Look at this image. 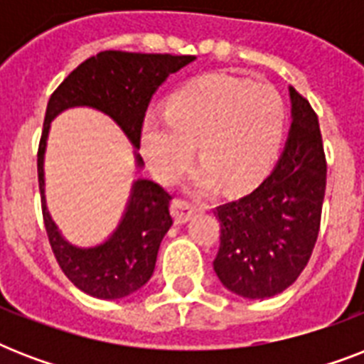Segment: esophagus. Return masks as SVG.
<instances>
[{"instance_id":"1","label":"esophagus","mask_w":364,"mask_h":364,"mask_svg":"<svg viewBox=\"0 0 364 364\" xmlns=\"http://www.w3.org/2000/svg\"><path fill=\"white\" fill-rule=\"evenodd\" d=\"M198 211V205L191 204L187 200H173L171 202V215L176 225H185Z\"/></svg>"}]
</instances>
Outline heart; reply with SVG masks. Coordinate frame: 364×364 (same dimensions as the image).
Masks as SVG:
<instances>
[{"label": "heart", "mask_w": 364, "mask_h": 364, "mask_svg": "<svg viewBox=\"0 0 364 364\" xmlns=\"http://www.w3.org/2000/svg\"><path fill=\"white\" fill-rule=\"evenodd\" d=\"M164 115L141 126V151L154 176L176 183L193 162L194 193L221 183L232 193L257 187L276 160L285 126V104L270 85L225 73L198 77L168 100Z\"/></svg>", "instance_id": "b5f03b06"}]
</instances>
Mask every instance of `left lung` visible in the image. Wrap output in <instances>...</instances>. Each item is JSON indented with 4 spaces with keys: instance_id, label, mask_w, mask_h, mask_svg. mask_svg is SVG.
Here are the masks:
<instances>
[{
    "instance_id": "8db88e82",
    "label": "left lung",
    "mask_w": 364,
    "mask_h": 364,
    "mask_svg": "<svg viewBox=\"0 0 364 364\" xmlns=\"http://www.w3.org/2000/svg\"><path fill=\"white\" fill-rule=\"evenodd\" d=\"M291 128L272 173L253 193L219 205L221 245L213 270L243 299L283 293L316 245L327 187V160L316 111L293 87Z\"/></svg>"
}]
</instances>
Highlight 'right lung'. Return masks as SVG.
<instances>
[{
    "label": "right lung",
    "mask_w": 364,
    "mask_h": 364,
    "mask_svg": "<svg viewBox=\"0 0 364 364\" xmlns=\"http://www.w3.org/2000/svg\"><path fill=\"white\" fill-rule=\"evenodd\" d=\"M194 60L196 56L104 50L71 71L48 100L37 153L43 219L60 268L82 293L104 300L124 299L151 279L160 242L173 225L171 196L154 181L139 177L132 185L121 223L109 238L94 247L70 243L53 221L45 200V151L50 122L71 107H92L109 115L134 149H139L143 119L153 94L171 73ZM134 156L141 170V156L137 151Z\"/></svg>",
    "instance_id": "right-lung-1"
}]
</instances>
